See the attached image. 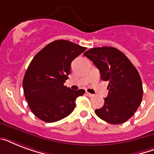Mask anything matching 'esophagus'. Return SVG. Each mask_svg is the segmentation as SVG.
<instances>
[{"label": "esophagus", "mask_w": 154, "mask_h": 154, "mask_svg": "<svg viewBox=\"0 0 154 154\" xmlns=\"http://www.w3.org/2000/svg\"><path fill=\"white\" fill-rule=\"evenodd\" d=\"M86 95L87 96H89V97H94V94H89V93H88V92H86Z\"/></svg>", "instance_id": "esophagus-1"}]
</instances>
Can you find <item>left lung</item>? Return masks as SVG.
<instances>
[{"label": "left lung", "instance_id": "8db88e82", "mask_svg": "<svg viewBox=\"0 0 154 154\" xmlns=\"http://www.w3.org/2000/svg\"><path fill=\"white\" fill-rule=\"evenodd\" d=\"M101 73V78L109 82L108 97L104 105L95 110L103 121L110 124L124 123L134 114L143 97L140 75L124 53L113 47L93 48L84 53Z\"/></svg>", "mask_w": 154, "mask_h": 154}]
</instances>
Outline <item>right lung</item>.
Returning a JSON list of instances; mask_svg holds the SVG:
<instances>
[{"label":"right lung","mask_w":154,"mask_h":154,"mask_svg":"<svg viewBox=\"0 0 154 154\" xmlns=\"http://www.w3.org/2000/svg\"><path fill=\"white\" fill-rule=\"evenodd\" d=\"M85 49L69 41L57 40L32 58L22 84L28 105L39 119L55 122L73 111L76 99L85 90H72L64 83L69 78L72 61Z\"/></svg>","instance_id":"right-lung-1"}]
</instances>
